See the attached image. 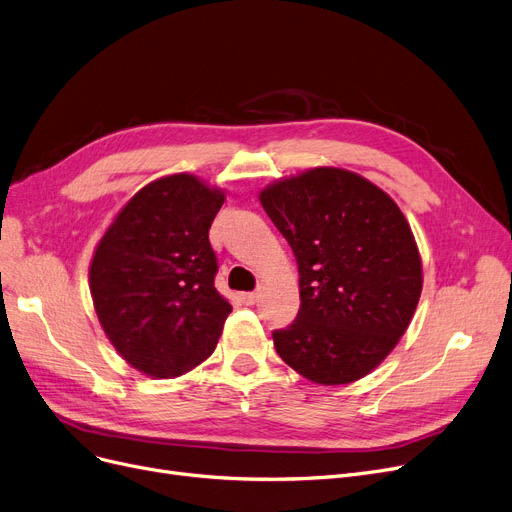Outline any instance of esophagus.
Here are the masks:
<instances>
[{
	"mask_svg": "<svg viewBox=\"0 0 512 512\" xmlns=\"http://www.w3.org/2000/svg\"><path fill=\"white\" fill-rule=\"evenodd\" d=\"M259 297H261V293H259V291H253V293H242V295H240L242 303H247V305H255V303L259 301Z\"/></svg>",
	"mask_w": 512,
	"mask_h": 512,
	"instance_id": "esophagus-1",
	"label": "esophagus"
}]
</instances>
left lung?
Returning a JSON list of instances; mask_svg holds the SVG:
<instances>
[{"mask_svg":"<svg viewBox=\"0 0 512 512\" xmlns=\"http://www.w3.org/2000/svg\"><path fill=\"white\" fill-rule=\"evenodd\" d=\"M259 201L291 244L301 307L274 330L280 358L318 385H347L404 335L422 291L414 234L366 177L316 167L263 188Z\"/></svg>","mask_w":512,"mask_h":512,"instance_id":"left-lung-1","label":"left lung"}]
</instances>
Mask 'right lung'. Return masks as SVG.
<instances>
[{
    "label": "right lung",
    "instance_id": "1",
    "mask_svg": "<svg viewBox=\"0 0 512 512\" xmlns=\"http://www.w3.org/2000/svg\"><path fill=\"white\" fill-rule=\"evenodd\" d=\"M226 196L190 173L154 180L117 213L90 265L98 320L121 358L152 379L213 353L232 311L213 284L209 228Z\"/></svg>",
    "mask_w": 512,
    "mask_h": 512
}]
</instances>
